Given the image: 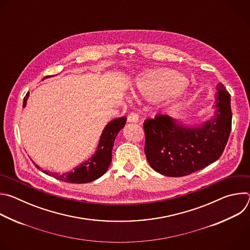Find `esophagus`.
Instances as JSON below:
<instances>
[{"label":"esophagus","instance_id":"obj_1","mask_svg":"<svg viewBox=\"0 0 250 250\" xmlns=\"http://www.w3.org/2000/svg\"><path fill=\"white\" fill-rule=\"evenodd\" d=\"M127 122L128 123H137L138 122V115L135 113H130L127 116Z\"/></svg>","mask_w":250,"mask_h":250}]
</instances>
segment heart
<instances>
[{
  "label": "heart",
  "instance_id": "1",
  "mask_svg": "<svg viewBox=\"0 0 250 250\" xmlns=\"http://www.w3.org/2000/svg\"><path fill=\"white\" fill-rule=\"evenodd\" d=\"M185 77L175 70L159 68L148 71L135 79L136 91L150 101L180 96L185 89Z\"/></svg>",
  "mask_w": 250,
  "mask_h": 250
}]
</instances>
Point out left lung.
<instances>
[{
  "label": "left lung",
  "instance_id": "left-lung-1",
  "mask_svg": "<svg viewBox=\"0 0 250 250\" xmlns=\"http://www.w3.org/2000/svg\"><path fill=\"white\" fill-rule=\"evenodd\" d=\"M215 112L210 119L188 125L166 114L147 119L145 152L156 172L182 177L217 161L224 152L231 130L230 95L217 85Z\"/></svg>",
  "mask_w": 250,
  "mask_h": 250
}]
</instances>
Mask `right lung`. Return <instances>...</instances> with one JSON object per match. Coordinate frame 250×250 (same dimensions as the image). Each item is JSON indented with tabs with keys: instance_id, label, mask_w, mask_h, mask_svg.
<instances>
[{
	"instance_id": "right-lung-1",
	"label": "right lung",
	"mask_w": 250,
	"mask_h": 250,
	"mask_svg": "<svg viewBox=\"0 0 250 250\" xmlns=\"http://www.w3.org/2000/svg\"><path fill=\"white\" fill-rule=\"evenodd\" d=\"M49 77L51 76H45L42 80H45ZM28 97L29 93H27L23 99L22 108H25ZM125 122L126 118L123 117L115 119L106 125L102 131L95 153L88 160L84 161L83 163L75 167L73 171H69L63 174L50 172L43 169H42V171L48 176L54 177L56 179L67 183L82 184L89 183L98 179V178H100L106 172L109 166L111 165L112 151L115 144V139L120 130L125 126ZM33 164H35V166L41 169V167L37 163L33 162Z\"/></svg>"
}]
</instances>
